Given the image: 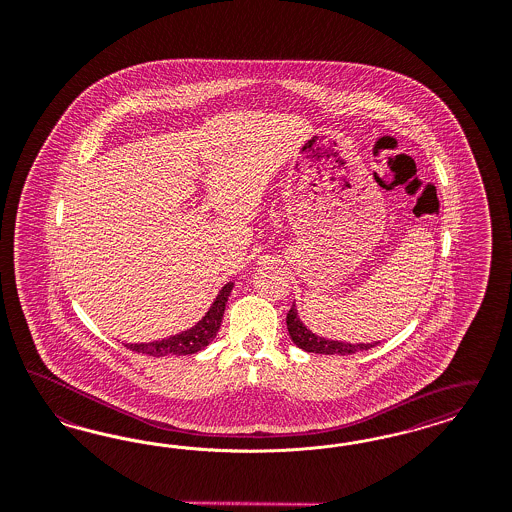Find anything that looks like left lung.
<instances>
[{"mask_svg":"<svg viewBox=\"0 0 512 512\" xmlns=\"http://www.w3.org/2000/svg\"><path fill=\"white\" fill-rule=\"evenodd\" d=\"M287 331H289L291 340L295 342V346H299L300 350L310 353H323V355H350V353L371 350L376 344H380V342L350 344V342H340V340L318 336L300 321L299 310H297L295 302H293V306L287 314Z\"/></svg>","mask_w":512,"mask_h":512,"instance_id":"obj_1","label":"left lung"}]
</instances>
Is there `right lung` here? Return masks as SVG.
<instances>
[{
  "mask_svg": "<svg viewBox=\"0 0 512 512\" xmlns=\"http://www.w3.org/2000/svg\"><path fill=\"white\" fill-rule=\"evenodd\" d=\"M234 282L225 283L217 297L212 302L210 310L202 316V319L193 325L191 329H185L181 333L162 340H153V342H140V344H124L132 352L145 353L153 357H164V355H189V353L200 352L212 342L221 321L225 314V306L232 293Z\"/></svg>",
  "mask_w": 512,
  "mask_h": 512,
  "instance_id": "right-lung-1",
  "label": "right lung"
}]
</instances>
